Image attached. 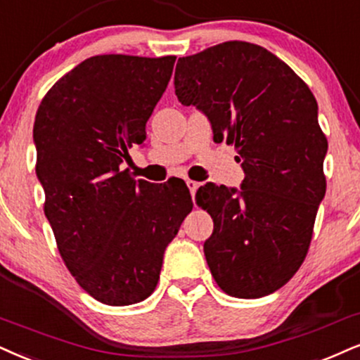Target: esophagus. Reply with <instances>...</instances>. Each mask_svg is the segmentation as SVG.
I'll return each instance as SVG.
<instances>
[{
	"label": "esophagus",
	"instance_id": "esophagus-1",
	"mask_svg": "<svg viewBox=\"0 0 360 360\" xmlns=\"http://www.w3.org/2000/svg\"><path fill=\"white\" fill-rule=\"evenodd\" d=\"M187 187L190 190V193H192V197L195 195V192H197L198 188V181H193V180H187Z\"/></svg>",
	"mask_w": 360,
	"mask_h": 360
}]
</instances>
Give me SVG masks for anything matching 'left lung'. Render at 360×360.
<instances>
[{"label":"left lung","mask_w":360,"mask_h":360,"mask_svg":"<svg viewBox=\"0 0 360 360\" xmlns=\"http://www.w3.org/2000/svg\"><path fill=\"white\" fill-rule=\"evenodd\" d=\"M173 83L180 103L208 118L214 141L235 145L245 172L238 190L197 192L214 219L203 243L210 272L232 297L272 294L302 265L326 195L317 101L290 66L245 41L179 58Z\"/></svg>","instance_id":"8db88e82"}]
</instances>
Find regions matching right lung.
I'll return each mask as SVG.
<instances>
[{"instance_id": "add662e5", "label": "right lung", "mask_w": 360, "mask_h": 360, "mask_svg": "<svg viewBox=\"0 0 360 360\" xmlns=\"http://www.w3.org/2000/svg\"><path fill=\"white\" fill-rule=\"evenodd\" d=\"M175 56H91L58 79L33 127L44 215L66 267L106 305L141 302L188 212L184 180L153 185L122 172L170 82Z\"/></svg>"}]
</instances>
